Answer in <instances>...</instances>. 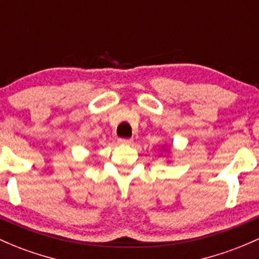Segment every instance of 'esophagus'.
<instances>
[{
    "label": "esophagus",
    "mask_w": 259,
    "mask_h": 259,
    "mask_svg": "<svg viewBox=\"0 0 259 259\" xmlns=\"http://www.w3.org/2000/svg\"><path fill=\"white\" fill-rule=\"evenodd\" d=\"M118 143L121 144V145H132L133 144V139L120 138V139H118Z\"/></svg>",
    "instance_id": "34e87169"
}]
</instances>
